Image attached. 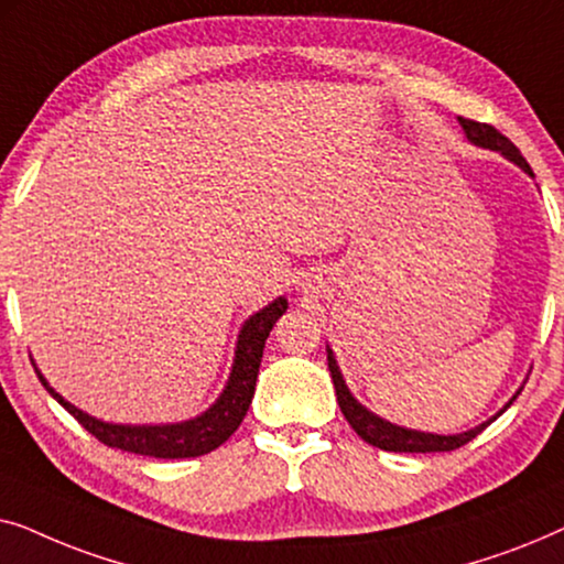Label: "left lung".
Segmentation results:
<instances>
[{
  "mask_svg": "<svg viewBox=\"0 0 564 564\" xmlns=\"http://www.w3.org/2000/svg\"><path fill=\"white\" fill-rule=\"evenodd\" d=\"M459 126L465 130L467 141L480 145V149H490V151H498L500 156H506L508 161H513L516 166L523 169L529 176H534L531 172V166L527 164V159L521 156V151L516 149V145L508 141L503 133H498L492 126H485V122H475V120H465L459 118ZM328 351V369H330V377H334V388H336V400H338V408H341L344 419L351 423V429L357 431V434L365 438L367 444L377 446V449H384V452H408V454H426V452H452V449H459V446H465L467 442H473V438L480 434V431L488 426L490 421H496L500 413L506 411V408H511V403L516 398H519V392L508 400V403L500 408V411L488 419L480 426L469 429V431H462V434H429V431H415V429H405V426H395V423L380 419V415L369 411L359 403L357 398L351 395L349 384H346L341 369H338V361L334 357V349L326 346Z\"/></svg>",
  "mask_w": 564,
  "mask_h": 564,
  "instance_id": "left-lung-1",
  "label": "left lung"
}]
</instances>
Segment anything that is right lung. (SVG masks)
I'll list each match as a JSON object with an SVG mask.
<instances>
[{"instance_id":"obj_1","label":"right lung","mask_w":564,"mask_h":564,"mask_svg":"<svg viewBox=\"0 0 564 564\" xmlns=\"http://www.w3.org/2000/svg\"><path fill=\"white\" fill-rule=\"evenodd\" d=\"M288 311V297H276L259 313H253L249 321L238 330L236 357L230 367V377L218 400L207 408L205 413L182 423H156V426H130V423H110L95 415L84 413L58 395L51 388L48 380L35 367L37 380L43 388L89 431L99 442L112 446V449L143 454V457L156 459H184V457H203V454L218 449L223 442H228L230 434L241 426L246 411H249L253 390H257V375L261 365V354H264V341L280 315Z\"/></svg>"}]
</instances>
